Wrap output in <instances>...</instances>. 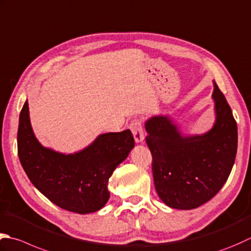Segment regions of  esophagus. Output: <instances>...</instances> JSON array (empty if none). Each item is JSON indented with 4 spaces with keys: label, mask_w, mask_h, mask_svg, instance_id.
Returning <instances> with one entry per match:
<instances>
[{
    "label": "esophagus",
    "mask_w": 251,
    "mask_h": 251,
    "mask_svg": "<svg viewBox=\"0 0 251 251\" xmlns=\"http://www.w3.org/2000/svg\"><path fill=\"white\" fill-rule=\"evenodd\" d=\"M130 130L132 132V135H134V138L136 142H142L145 139V135H144V129H142V124H141V121L136 119L134 121H131L130 123Z\"/></svg>",
    "instance_id": "34e87169"
}]
</instances>
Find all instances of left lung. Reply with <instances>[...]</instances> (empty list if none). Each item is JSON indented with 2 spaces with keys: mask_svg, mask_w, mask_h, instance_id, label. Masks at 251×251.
<instances>
[{
  "mask_svg": "<svg viewBox=\"0 0 251 251\" xmlns=\"http://www.w3.org/2000/svg\"><path fill=\"white\" fill-rule=\"evenodd\" d=\"M213 85L217 119L205 134L181 135L169 116L146 122L155 190L173 209H195L212 199L227 180L236 158V121L224 95Z\"/></svg>",
  "mask_w": 251,
  "mask_h": 251,
  "instance_id": "8db88e82",
  "label": "left lung"
}]
</instances>
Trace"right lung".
I'll list each match as a JSON object with an SVG mask.
<instances>
[{
	"mask_svg": "<svg viewBox=\"0 0 251 251\" xmlns=\"http://www.w3.org/2000/svg\"><path fill=\"white\" fill-rule=\"evenodd\" d=\"M135 140L131 131L106 132L81 151L64 154L44 148L34 136L28 101L19 115L18 156L24 171L42 195L71 212L87 214L104 207L110 198L109 178Z\"/></svg>",
	"mask_w": 251,
	"mask_h": 251,
	"instance_id": "add662e5",
	"label": "right lung"
}]
</instances>
